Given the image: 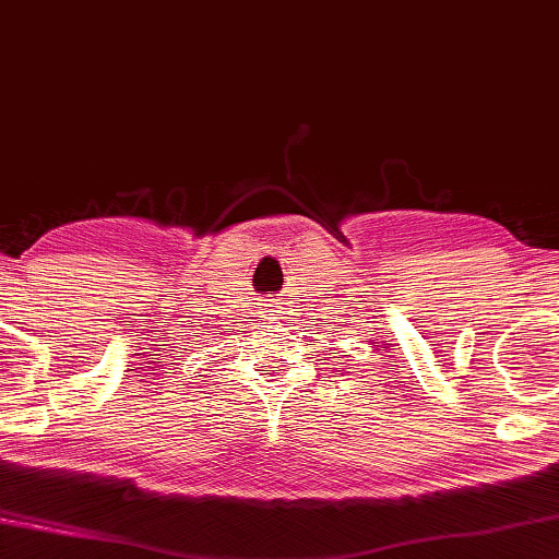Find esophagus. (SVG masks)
Wrapping results in <instances>:
<instances>
[{
	"label": "esophagus",
	"instance_id": "34e87169",
	"mask_svg": "<svg viewBox=\"0 0 559 559\" xmlns=\"http://www.w3.org/2000/svg\"><path fill=\"white\" fill-rule=\"evenodd\" d=\"M276 302H278L276 298H269V300H266V306H269V310H266V312H276V310H273V308H278Z\"/></svg>",
	"mask_w": 559,
	"mask_h": 559
}]
</instances>
